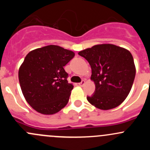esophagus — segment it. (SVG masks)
Here are the masks:
<instances>
[{
  "label": "esophagus",
  "instance_id": "esophagus-1",
  "mask_svg": "<svg viewBox=\"0 0 150 150\" xmlns=\"http://www.w3.org/2000/svg\"><path fill=\"white\" fill-rule=\"evenodd\" d=\"M85 83H86V81H85L84 80H83V81H81V82L80 83H79V86H83L84 85H85Z\"/></svg>",
  "mask_w": 150,
  "mask_h": 150
}]
</instances>
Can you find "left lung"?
Here are the masks:
<instances>
[{
    "label": "left lung",
    "instance_id": "1",
    "mask_svg": "<svg viewBox=\"0 0 150 150\" xmlns=\"http://www.w3.org/2000/svg\"><path fill=\"white\" fill-rule=\"evenodd\" d=\"M91 67V79L95 92L87 100L96 108L117 107L131 91L136 75L132 54L128 50L110 43L95 45L78 53Z\"/></svg>",
    "mask_w": 150,
    "mask_h": 150
}]
</instances>
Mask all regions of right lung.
Here are the masks:
<instances>
[{
	"label": "right lung",
	"instance_id": "1",
	"mask_svg": "<svg viewBox=\"0 0 150 150\" xmlns=\"http://www.w3.org/2000/svg\"><path fill=\"white\" fill-rule=\"evenodd\" d=\"M75 53L49 45L29 52L19 69V81L28 103L39 113L53 115L69 102L73 85L64 67Z\"/></svg>",
	"mask_w": 150,
	"mask_h": 150
}]
</instances>
